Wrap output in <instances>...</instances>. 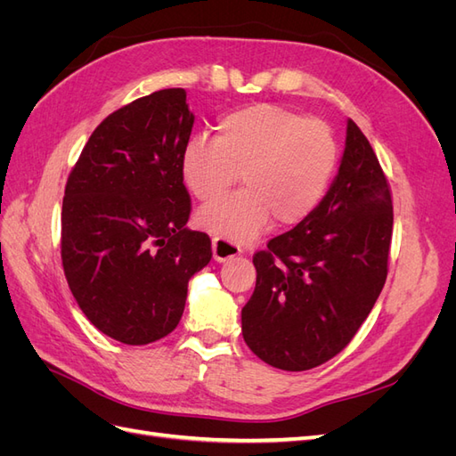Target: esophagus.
<instances>
[{
	"label": "esophagus",
	"instance_id": "esophagus-1",
	"mask_svg": "<svg viewBox=\"0 0 456 456\" xmlns=\"http://www.w3.org/2000/svg\"><path fill=\"white\" fill-rule=\"evenodd\" d=\"M241 253V247L238 243H233L226 238H213V258L223 262L226 258L238 256Z\"/></svg>",
	"mask_w": 456,
	"mask_h": 456
}]
</instances>
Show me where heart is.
Listing matches in <instances>:
<instances>
[{
	"instance_id": "obj_1",
	"label": "heart",
	"mask_w": 456,
	"mask_h": 456,
	"mask_svg": "<svg viewBox=\"0 0 456 456\" xmlns=\"http://www.w3.org/2000/svg\"><path fill=\"white\" fill-rule=\"evenodd\" d=\"M338 148L327 123L275 104H253L216 123V139L196 136L183 151L190 194L209 201L241 181L238 194L201 207L198 223L226 240L247 241L270 218L291 226L315 211L337 169Z\"/></svg>"
}]
</instances>
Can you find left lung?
<instances>
[{
    "mask_svg": "<svg viewBox=\"0 0 456 456\" xmlns=\"http://www.w3.org/2000/svg\"><path fill=\"white\" fill-rule=\"evenodd\" d=\"M394 205L375 150L348 119L338 175L315 211L256 251L241 310L247 346L283 370H308L348 346L388 275Z\"/></svg>",
    "mask_w": 456,
    "mask_h": 456,
    "instance_id": "left-lung-1",
    "label": "left lung"
}]
</instances>
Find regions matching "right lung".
<instances>
[{
    "label": "right lung",
    "instance_id": "right-lung-1",
    "mask_svg": "<svg viewBox=\"0 0 456 456\" xmlns=\"http://www.w3.org/2000/svg\"><path fill=\"white\" fill-rule=\"evenodd\" d=\"M191 126L184 89L141 96L93 131L64 188L68 287L96 329L131 346L171 333L190 278L213 256L209 236L186 228Z\"/></svg>",
    "mask_w": 456,
    "mask_h": 456
}]
</instances>
